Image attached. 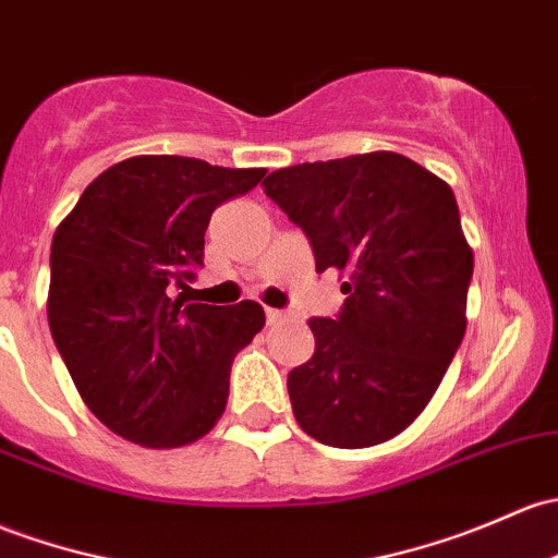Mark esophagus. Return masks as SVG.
<instances>
[{"label": "esophagus", "instance_id": "esophagus-1", "mask_svg": "<svg viewBox=\"0 0 558 558\" xmlns=\"http://www.w3.org/2000/svg\"><path fill=\"white\" fill-rule=\"evenodd\" d=\"M286 318H289V313H286V310H275V307H267V324H269V326L280 324V320H286Z\"/></svg>", "mask_w": 558, "mask_h": 558}]
</instances>
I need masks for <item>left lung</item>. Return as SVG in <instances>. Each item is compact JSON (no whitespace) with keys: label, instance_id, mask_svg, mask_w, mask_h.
<instances>
[{"label":"left lung","instance_id":"8db88e82","mask_svg":"<svg viewBox=\"0 0 558 558\" xmlns=\"http://www.w3.org/2000/svg\"><path fill=\"white\" fill-rule=\"evenodd\" d=\"M267 197L307 234L315 269L348 275L337 318H310L315 353L289 374L294 417L326 447L409 427L465 337L473 251L447 181L396 151L280 168Z\"/></svg>","mask_w":558,"mask_h":558}]
</instances>
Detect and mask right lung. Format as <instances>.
<instances>
[{
	"label": "right lung",
	"mask_w": 558,
	"mask_h": 558,
	"mask_svg": "<svg viewBox=\"0 0 558 558\" xmlns=\"http://www.w3.org/2000/svg\"><path fill=\"white\" fill-rule=\"evenodd\" d=\"M264 168L144 155L82 192L50 248L52 342L82 401L128 441L173 449L221 417L230 366L264 326L256 302L186 299L203 267L205 230Z\"/></svg>",
	"instance_id": "add662e5"
}]
</instances>
